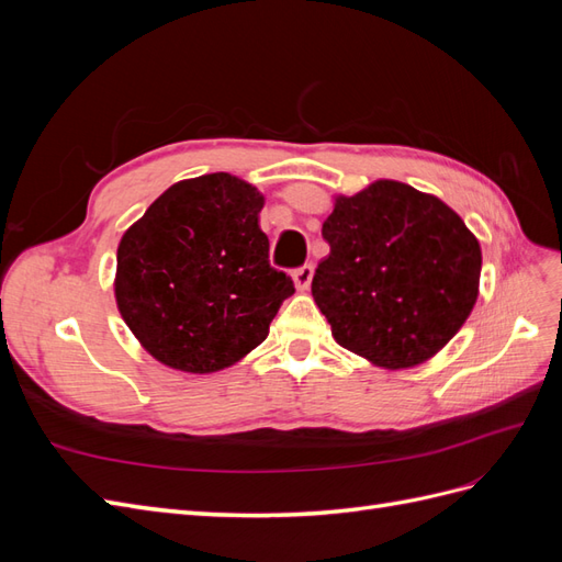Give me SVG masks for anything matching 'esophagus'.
Here are the masks:
<instances>
[{
  "label": "esophagus",
  "instance_id": "1",
  "mask_svg": "<svg viewBox=\"0 0 562 562\" xmlns=\"http://www.w3.org/2000/svg\"><path fill=\"white\" fill-rule=\"evenodd\" d=\"M312 279H314V265H302L293 271V281L297 291H307Z\"/></svg>",
  "mask_w": 562,
  "mask_h": 562
}]
</instances>
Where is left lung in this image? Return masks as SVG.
I'll use <instances>...</instances> for the list:
<instances>
[{"instance_id": "8db88e82", "label": "left lung", "mask_w": 562, "mask_h": 562, "mask_svg": "<svg viewBox=\"0 0 562 562\" xmlns=\"http://www.w3.org/2000/svg\"><path fill=\"white\" fill-rule=\"evenodd\" d=\"M330 255L312 295L339 347L375 366L413 368L464 326L481 279V246L443 201L396 180L337 196L323 223Z\"/></svg>"}]
</instances>
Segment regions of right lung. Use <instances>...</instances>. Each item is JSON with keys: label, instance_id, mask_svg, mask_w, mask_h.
Returning a JSON list of instances; mask_svg holds the SVG:
<instances>
[{"label": "right lung", "instance_id": "obj_1", "mask_svg": "<svg viewBox=\"0 0 562 562\" xmlns=\"http://www.w3.org/2000/svg\"><path fill=\"white\" fill-rule=\"evenodd\" d=\"M262 194L229 173L176 182L126 229L114 295L126 326L164 366L215 372L269 333L293 279L269 265Z\"/></svg>", "mask_w": 562, "mask_h": 562}]
</instances>
